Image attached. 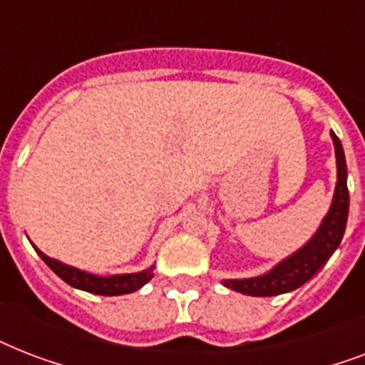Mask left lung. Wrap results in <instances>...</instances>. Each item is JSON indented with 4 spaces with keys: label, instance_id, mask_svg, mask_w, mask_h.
<instances>
[{
    "label": "left lung",
    "instance_id": "1",
    "mask_svg": "<svg viewBox=\"0 0 365 365\" xmlns=\"http://www.w3.org/2000/svg\"><path fill=\"white\" fill-rule=\"evenodd\" d=\"M334 140L335 163H337V183H335L334 199L329 205L328 214L324 216L320 227L311 239L307 240L294 254L278 261L271 271L252 278H227L223 286L235 289L239 294L252 297H271L294 292L299 286L311 280L326 261L339 248L343 235H345L346 220H349V189H346V159L341 140L335 132H329Z\"/></svg>",
    "mask_w": 365,
    "mask_h": 365
}]
</instances>
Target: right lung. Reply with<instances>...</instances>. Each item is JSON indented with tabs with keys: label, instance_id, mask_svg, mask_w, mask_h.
<instances>
[{
	"label": "right lung",
	"instance_id": "obj_1",
	"mask_svg": "<svg viewBox=\"0 0 365 365\" xmlns=\"http://www.w3.org/2000/svg\"><path fill=\"white\" fill-rule=\"evenodd\" d=\"M34 246V244H31ZM36 252L39 254L45 263L51 267V271H54L58 274L66 284H70L73 288L83 289V292H88V294L96 295H125L132 294L148 284L151 278H153V269L155 265L148 267L145 271L140 272H128V274H111V277H100V274H93V272L81 271L77 267L66 265L62 261L54 259V257H48L47 254H43L41 250L34 246Z\"/></svg>",
	"mask_w": 365,
	"mask_h": 365
}]
</instances>
